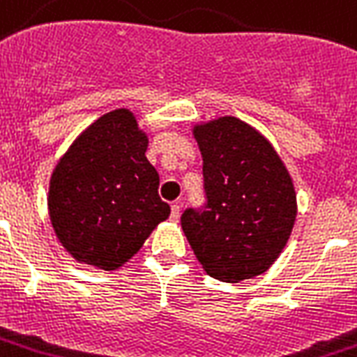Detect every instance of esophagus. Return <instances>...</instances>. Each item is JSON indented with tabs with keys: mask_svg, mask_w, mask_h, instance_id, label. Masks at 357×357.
Here are the masks:
<instances>
[{
	"mask_svg": "<svg viewBox=\"0 0 357 357\" xmlns=\"http://www.w3.org/2000/svg\"><path fill=\"white\" fill-rule=\"evenodd\" d=\"M179 215H181V206H179V204H174L172 213H170V219H172L174 222L179 221Z\"/></svg>",
	"mask_w": 357,
	"mask_h": 357,
	"instance_id": "34e87169",
	"label": "esophagus"
}]
</instances>
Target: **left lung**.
Listing matches in <instances>:
<instances>
[{
	"label": "left lung",
	"instance_id": "obj_1",
	"mask_svg": "<svg viewBox=\"0 0 357 357\" xmlns=\"http://www.w3.org/2000/svg\"><path fill=\"white\" fill-rule=\"evenodd\" d=\"M206 209H185L181 228L206 273L239 282L260 275L284 249L298 215L284 162L255 127L225 116L195 125Z\"/></svg>",
	"mask_w": 357,
	"mask_h": 357
}]
</instances>
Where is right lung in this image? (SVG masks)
<instances>
[{
  "label": "right lung",
  "instance_id": "obj_1",
  "mask_svg": "<svg viewBox=\"0 0 357 357\" xmlns=\"http://www.w3.org/2000/svg\"><path fill=\"white\" fill-rule=\"evenodd\" d=\"M148 142L135 114L118 108L82 130L54 168L48 213L76 262L121 268L168 219L159 174L146 157Z\"/></svg>",
  "mask_w": 357,
  "mask_h": 357
}]
</instances>
